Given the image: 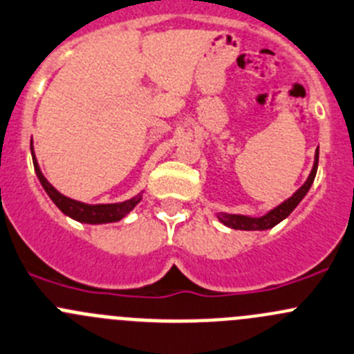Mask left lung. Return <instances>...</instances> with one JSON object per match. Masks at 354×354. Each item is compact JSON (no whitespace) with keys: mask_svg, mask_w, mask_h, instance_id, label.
Segmentation results:
<instances>
[{"mask_svg":"<svg viewBox=\"0 0 354 354\" xmlns=\"http://www.w3.org/2000/svg\"><path fill=\"white\" fill-rule=\"evenodd\" d=\"M317 169H318V150H317V156H315V164H313V169H311L310 178L306 180V183L296 192L290 198H287L283 204H280L279 207H275L273 211H270L268 214L261 216V218H249V216H240V214H226V212H221L218 214L219 221L223 225L230 226V228H235V230H268L272 226L279 225L282 219H286L290 212L296 209V205L303 201L304 195L308 194V190L311 188L313 185L315 176H317Z\"/></svg>","mask_w":354,"mask_h":354,"instance_id":"1","label":"left lung"}]
</instances>
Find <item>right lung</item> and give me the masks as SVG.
I'll use <instances>...</instances> for the list:
<instances>
[{"mask_svg":"<svg viewBox=\"0 0 354 354\" xmlns=\"http://www.w3.org/2000/svg\"><path fill=\"white\" fill-rule=\"evenodd\" d=\"M32 149V147H30ZM34 160V169H36L37 178H39L41 185L46 190V194L50 195L51 201L55 202L58 209H60L64 214L71 216L72 219H77L81 223H91V225H97V223H112L119 221V219L124 218L140 201H142V195L131 198V201L121 202V204H98V205H88L82 204V202L72 201V198L65 197L60 192L55 190L50 183L46 181V178L43 176V173L39 171V166H37L36 159Z\"/></svg>","mask_w":354,"mask_h":354,"instance_id":"right-lung-1","label":"right lung"}]
</instances>
